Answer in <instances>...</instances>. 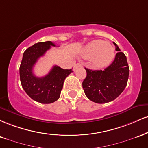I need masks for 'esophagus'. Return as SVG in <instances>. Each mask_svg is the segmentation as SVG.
Wrapping results in <instances>:
<instances>
[{"mask_svg": "<svg viewBox=\"0 0 148 148\" xmlns=\"http://www.w3.org/2000/svg\"><path fill=\"white\" fill-rule=\"evenodd\" d=\"M81 66H82L81 64H80V63H77V64H76L75 66H74V70L75 71L76 69H78V68H79V67H81Z\"/></svg>", "mask_w": 148, "mask_h": 148, "instance_id": "34e87169", "label": "esophagus"}]
</instances>
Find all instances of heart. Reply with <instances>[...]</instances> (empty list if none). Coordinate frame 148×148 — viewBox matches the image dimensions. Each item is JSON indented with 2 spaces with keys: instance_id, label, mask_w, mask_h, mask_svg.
<instances>
[{
  "instance_id": "1",
  "label": "heart",
  "mask_w": 148,
  "mask_h": 148,
  "mask_svg": "<svg viewBox=\"0 0 148 148\" xmlns=\"http://www.w3.org/2000/svg\"><path fill=\"white\" fill-rule=\"evenodd\" d=\"M82 56L87 59H92L97 67L108 65L114 58V49L108 42L101 40H94L83 48Z\"/></svg>"
}]
</instances>
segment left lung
Here are the masks:
<instances>
[{
	"mask_svg": "<svg viewBox=\"0 0 148 148\" xmlns=\"http://www.w3.org/2000/svg\"><path fill=\"white\" fill-rule=\"evenodd\" d=\"M118 52L114 61L104 70H92L85 68L86 78L83 81V88L86 97L97 103H106L114 100L125 88L130 69L127 58L113 42Z\"/></svg>",
	"mask_w": 148,
	"mask_h": 148,
	"instance_id": "left-lung-1",
	"label": "left lung"
}]
</instances>
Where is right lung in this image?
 Segmentation results:
<instances>
[{"label":"right lung","mask_w":148,"mask_h":148,"mask_svg":"<svg viewBox=\"0 0 148 148\" xmlns=\"http://www.w3.org/2000/svg\"><path fill=\"white\" fill-rule=\"evenodd\" d=\"M51 46H56L51 41L40 42L25 51L20 66V79L23 90L29 97L37 102L49 104L59 99L65 78L73 71L64 69L55 65L47 75L36 77L33 67L40 57L43 56Z\"/></svg>","instance_id":"right-lung-1"}]
</instances>
